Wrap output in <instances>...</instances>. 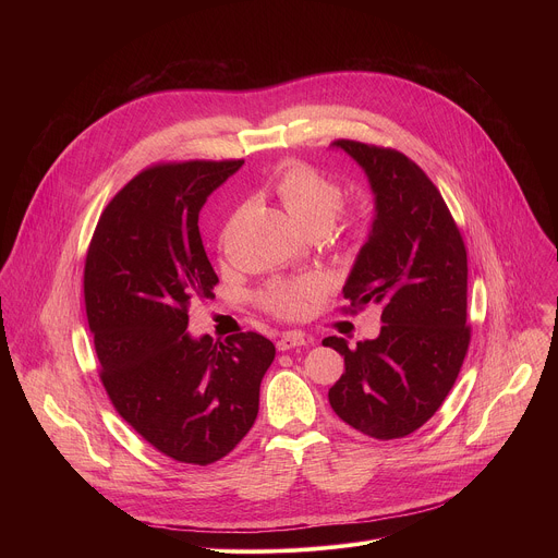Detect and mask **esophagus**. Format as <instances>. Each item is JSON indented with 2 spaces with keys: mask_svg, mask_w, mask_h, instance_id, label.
Segmentation results:
<instances>
[{
  "mask_svg": "<svg viewBox=\"0 0 558 558\" xmlns=\"http://www.w3.org/2000/svg\"><path fill=\"white\" fill-rule=\"evenodd\" d=\"M308 344V340L298 333V331H289V333H282L280 340H278V351H289V349H295V347H304Z\"/></svg>",
  "mask_w": 558,
  "mask_h": 558,
  "instance_id": "obj_1",
  "label": "esophagus"
}]
</instances>
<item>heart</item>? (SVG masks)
Listing matches in <instances>:
<instances>
[{"mask_svg": "<svg viewBox=\"0 0 558 558\" xmlns=\"http://www.w3.org/2000/svg\"><path fill=\"white\" fill-rule=\"evenodd\" d=\"M271 187L284 209L304 231H329L344 203V192L338 181L300 161L278 166L271 177ZM357 227L360 225L355 220L349 222V229L355 231ZM323 291L325 282L320 278L278 280L260 293V304L265 311L278 317L293 320Z\"/></svg>", "mask_w": 558, "mask_h": 558, "instance_id": "1", "label": "heart"}]
</instances>
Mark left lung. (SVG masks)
<instances>
[{
	"instance_id": "left-lung-1",
	"label": "left lung",
	"mask_w": 558,
	"mask_h": 558,
	"mask_svg": "<svg viewBox=\"0 0 558 558\" xmlns=\"http://www.w3.org/2000/svg\"><path fill=\"white\" fill-rule=\"evenodd\" d=\"M368 177L375 218L342 289L351 308L377 304L381 331L349 349L331 386L336 415L375 439H397L424 426L450 392L470 344L468 256L439 190L402 151L340 138Z\"/></svg>"
}]
</instances>
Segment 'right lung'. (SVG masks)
<instances>
[{"label": "right lung", "instance_id": "add662e5", "mask_svg": "<svg viewBox=\"0 0 558 558\" xmlns=\"http://www.w3.org/2000/svg\"><path fill=\"white\" fill-rule=\"evenodd\" d=\"M243 161L158 163L104 209L86 256L84 298L101 381L117 413L158 452L207 465L256 422L276 347L187 333L190 302L214 298L198 214Z\"/></svg>", "mask_w": 558, "mask_h": 558}]
</instances>
